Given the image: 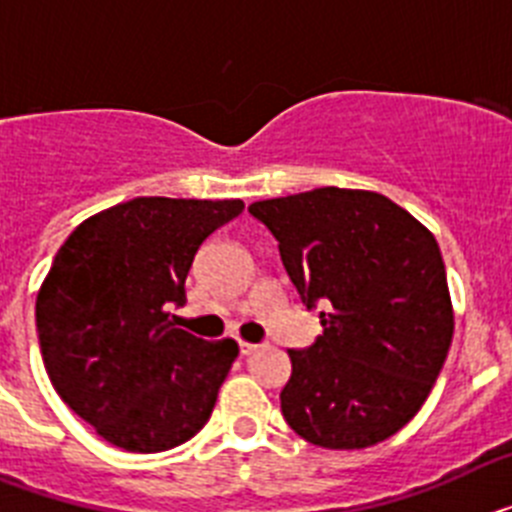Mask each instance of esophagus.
Returning <instances> with one entry per match:
<instances>
[{
  "label": "esophagus",
  "mask_w": 512,
  "mask_h": 512,
  "mask_svg": "<svg viewBox=\"0 0 512 512\" xmlns=\"http://www.w3.org/2000/svg\"><path fill=\"white\" fill-rule=\"evenodd\" d=\"M238 348H241V356H251L259 351V343H248V341H241L238 343Z\"/></svg>",
  "instance_id": "34e87169"
}]
</instances>
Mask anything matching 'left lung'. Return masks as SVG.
Masks as SVG:
<instances>
[{
    "label": "left lung",
    "mask_w": 512,
    "mask_h": 512,
    "mask_svg": "<svg viewBox=\"0 0 512 512\" xmlns=\"http://www.w3.org/2000/svg\"><path fill=\"white\" fill-rule=\"evenodd\" d=\"M279 241L323 336L289 348L282 415L323 449L395 436L431 395L454 336L446 266L425 225L384 194L323 187L248 207Z\"/></svg>",
    "instance_id": "left-lung-1"
}]
</instances>
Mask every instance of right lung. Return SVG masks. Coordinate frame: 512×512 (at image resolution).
<instances>
[{"label":"right lung","instance_id":"right-lung-1","mask_svg":"<svg viewBox=\"0 0 512 512\" xmlns=\"http://www.w3.org/2000/svg\"><path fill=\"white\" fill-rule=\"evenodd\" d=\"M241 200L135 197L66 238L35 302L40 354L61 400L117 449L156 454L210 420L238 356L169 320L207 235Z\"/></svg>","mask_w":512,"mask_h":512}]
</instances>
